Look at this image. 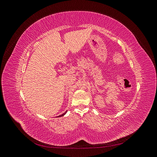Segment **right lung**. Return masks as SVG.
I'll list each match as a JSON object with an SVG mask.
<instances>
[{
    "mask_svg": "<svg viewBox=\"0 0 157 157\" xmlns=\"http://www.w3.org/2000/svg\"><path fill=\"white\" fill-rule=\"evenodd\" d=\"M67 111H65L64 113H63V114H62V115H59V116H58V117H63V116H64V115H65L66 113H67Z\"/></svg>",
    "mask_w": 157,
    "mask_h": 157,
    "instance_id": "1",
    "label": "right lung"
}]
</instances>
